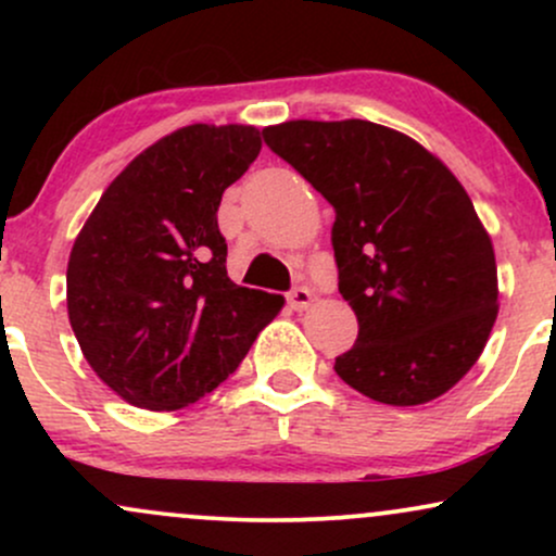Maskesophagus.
I'll return each instance as SVG.
<instances>
[{"label":"esophagus","mask_w":556,"mask_h":556,"mask_svg":"<svg viewBox=\"0 0 556 556\" xmlns=\"http://www.w3.org/2000/svg\"><path fill=\"white\" fill-rule=\"evenodd\" d=\"M311 303H314V292L308 287H295V290L287 292V305L292 311H305Z\"/></svg>","instance_id":"esophagus-1"}]
</instances>
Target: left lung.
Wrapping results in <instances>:
<instances>
[{
  "label": "left lung",
  "mask_w": 556,
  "mask_h": 556,
  "mask_svg": "<svg viewBox=\"0 0 556 556\" xmlns=\"http://www.w3.org/2000/svg\"><path fill=\"white\" fill-rule=\"evenodd\" d=\"M266 146L334 206L340 292L358 340L334 361L384 405H424L463 379L500 314L496 258L465 188L429 149L368 119H290Z\"/></svg>",
  "instance_id": "8db88e82"
}]
</instances>
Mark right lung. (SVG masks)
Returning <instances> with one entry per match:
<instances>
[{"label":"right lung","instance_id":"add662e5","mask_svg":"<svg viewBox=\"0 0 556 556\" xmlns=\"http://www.w3.org/2000/svg\"><path fill=\"white\" fill-rule=\"evenodd\" d=\"M261 151L253 125H188L132 159L67 261V316L88 366L146 410H180L245 358L285 298L235 285L222 193Z\"/></svg>","mask_w":556,"mask_h":556}]
</instances>
